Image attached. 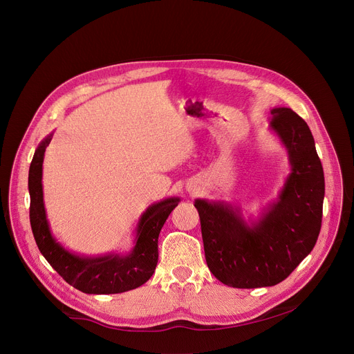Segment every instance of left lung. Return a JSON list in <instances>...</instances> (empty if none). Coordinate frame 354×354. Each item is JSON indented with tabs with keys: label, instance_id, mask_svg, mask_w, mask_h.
<instances>
[{
	"label": "left lung",
	"instance_id": "left-lung-1",
	"mask_svg": "<svg viewBox=\"0 0 354 354\" xmlns=\"http://www.w3.org/2000/svg\"><path fill=\"white\" fill-rule=\"evenodd\" d=\"M269 129L288 151L290 174L279 198L248 223L239 206L196 199L205 257L223 285L238 289L274 286L316 245L322 227L324 175L313 135L290 108L270 109Z\"/></svg>",
	"mask_w": 354,
	"mask_h": 354
}]
</instances>
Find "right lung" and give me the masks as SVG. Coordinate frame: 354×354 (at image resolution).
<instances>
[{"instance_id":"1","label":"right lung","mask_w":354,"mask_h":354,"mask_svg":"<svg viewBox=\"0 0 354 354\" xmlns=\"http://www.w3.org/2000/svg\"><path fill=\"white\" fill-rule=\"evenodd\" d=\"M50 133L35 149L30 174V222L37 246L59 276L75 289L89 295L122 293L142 286L151 279L158 263V238L163 223L178 206L179 198H167L152 203L140 215L131 252L84 256L65 249L51 232L44 205L42 162Z\"/></svg>"}]
</instances>
